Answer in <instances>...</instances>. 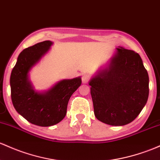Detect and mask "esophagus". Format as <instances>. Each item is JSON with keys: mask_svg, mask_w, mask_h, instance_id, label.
<instances>
[{"mask_svg": "<svg viewBox=\"0 0 160 160\" xmlns=\"http://www.w3.org/2000/svg\"><path fill=\"white\" fill-rule=\"evenodd\" d=\"M81 79H82V82H83V83H87V82L89 81V77L88 76V75H87V74H82Z\"/></svg>", "mask_w": 160, "mask_h": 160, "instance_id": "esophagus-1", "label": "esophagus"}]
</instances>
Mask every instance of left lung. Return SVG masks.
<instances>
[{
	"mask_svg": "<svg viewBox=\"0 0 160 160\" xmlns=\"http://www.w3.org/2000/svg\"><path fill=\"white\" fill-rule=\"evenodd\" d=\"M94 114L100 122L122 126L134 120L149 96V76L138 53L122 47L89 80Z\"/></svg>",
	"mask_w": 160,
	"mask_h": 160,
	"instance_id": "1",
	"label": "left lung"
}]
</instances>
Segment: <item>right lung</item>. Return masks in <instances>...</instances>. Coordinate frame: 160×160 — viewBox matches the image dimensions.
I'll return each mask as SVG.
<instances>
[{
	"label": "right lung",
	"mask_w": 160,
	"mask_h": 160,
	"mask_svg": "<svg viewBox=\"0 0 160 160\" xmlns=\"http://www.w3.org/2000/svg\"><path fill=\"white\" fill-rule=\"evenodd\" d=\"M52 41H44L25 48L19 54L10 75L11 99L16 111L29 122L48 127L63 120L68 101L81 85L80 77L62 80L48 90L39 92L34 89L29 73L48 52Z\"/></svg>",
	"instance_id": "1"
}]
</instances>
